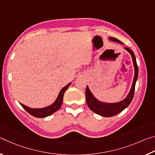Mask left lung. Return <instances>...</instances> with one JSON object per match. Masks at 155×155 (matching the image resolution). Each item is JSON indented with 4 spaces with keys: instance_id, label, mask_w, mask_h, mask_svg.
<instances>
[{
    "instance_id": "left-lung-1",
    "label": "left lung",
    "mask_w": 155,
    "mask_h": 155,
    "mask_svg": "<svg viewBox=\"0 0 155 155\" xmlns=\"http://www.w3.org/2000/svg\"><path fill=\"white\" fill-rule=\"evenodd\" d=\"M109 40L112 41H115V42H117L119 44H124L122 41H120V40H117V39H115L114 38H109ZM124 49L129 52L131 55V57H132L135 71L134 78H133L132 85H131L129 92H128L125 98L119 102H117V103H105V102L101 101H99L98 99H97L96 97L94 96L92 92L90 91L88 85H87V87H86V102H87L89 108H90L91 111L95 113V114L99 115H101V116L111 117L114 116V115L118 114L119 113L122 112L123 110L125 109L128 105H129L133 98L135 83L138 78V67L137 65V61H136V58L134 52L128 48H124Z\"/></svg>"
}]
</instances>
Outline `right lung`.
I'll return each mask as SVG.
<instances>
[{"label": "right lung", "instance_id": "right-lung-1", "mask_svg": "<svg viewBox=\"0 0 155 155\" xmlns=\"http://www.w3.org/2000/svg\"><path fill=\"white\" fill-rule=\"evenodd\" d=\"M72 83H68L67 85H65V87H63L61 91H59V95L57 96V99L53 103L51 104V105L47 106L45 107H43V108H31L29 107H27L23 104L22 103L20 104H21L23 108H24L26 111H27L28 114H30L31 115L35 117H39V118H41V117H46L50 116L52 114H53L54 112L60 109L61 107L62 103H63V99H64V95L65 91L67 90V89L69 87V86L71 85Z\"/></svg>", "mask_w": 155, "mask_h": 155}]
</instances>
